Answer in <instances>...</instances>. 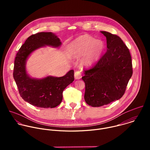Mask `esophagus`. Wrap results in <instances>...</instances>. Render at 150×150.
Wrapping results in <instances>:
<instances>
[{
  "label": "esophagus",
  "instance_id": "1",
  "mask_svg": "<svg viewBox=\"0 0 150 150\" xmlns=\"http://www.w3.org/2000/svg\"><path fill=\"white\" fill-rule=\"evenodd\" d=\"M74 77L76 79H79L81 78V74L79 71H75V74H74Z\"/></svg>",
  "mask_w": 150,
  "mask_h": 150
}]
</instances>
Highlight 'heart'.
Segmentation results:
<instances>
[{"label": "heart", "mask_w": 150, "mask_h": 150, "mask_svg": "<svg viewBox=\"0 0 150 150\" xmlns=\"http://www.w3.org/2000/svg\"><path fill=\"white\" fill-rule=\"evenodd\" d=\"M104 50V44L101 40H96L88 34L79 35L68 46L69 54L74 57L83 55L81 63L85 66H91L97 61Z\"/></svg>", "instance_id": "1"}]
</instances>
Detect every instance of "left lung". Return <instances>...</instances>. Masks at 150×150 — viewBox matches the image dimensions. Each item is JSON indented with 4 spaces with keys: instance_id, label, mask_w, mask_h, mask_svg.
I'll return each mask as SVG.
<instances>
[{
    "instance_id": "1",
    "label": "left lung",
    "mask_w": 150,
    "mask_h": 150,
    "mask_svg": "<svg viewBox=\"0 0 150 150\" xmlns=\"http://www.w3.org/2000/svg\"><path fill=\"white\" fill-rule=\"evenodd\" d=\"M107 40L108 50L82 77L85 84L84 99L92 107H100L120 99L132 75L129 49L117 35L100 31Z\"/></svg>"
}]
</instances>
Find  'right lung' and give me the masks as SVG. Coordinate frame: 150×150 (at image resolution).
Returning a JSON list of instances; mask_svg holds the SVG:
<instances>
[{"mask_svg":"<svg viewBox=\"0 0 150 150\" xmlns=\"http://www.w3.org/2000/svg\"><path fill=\"white\" fill-rule=\"evenodd\" d=\"M61 44L54 34L38 33L30 36L16 55L13 75L19 94L24 101L37 108H54L59 105L63 90L74 81V71L70 70L61 77L33 78L27 74V60L33 52L41 47L48 46L58 48Z\"/></svg>","mask_w":150,"mask_h":150,"instance_id":"add662e5","label":"right lung"}]
</instances>
